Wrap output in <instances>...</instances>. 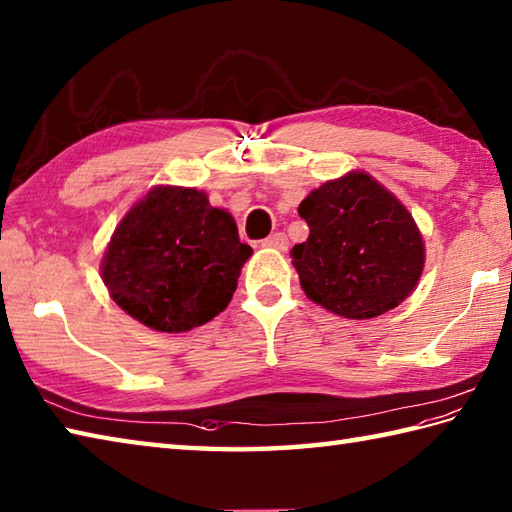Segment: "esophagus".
<instances>
[{"label":"esophagus","mask_w":512,"mask_h":512,"mask_svg":"<svg viewBox=\"0 0 512 512\" xmlns=\"http://www.w3.org/2000/svg\"><path fill=\"white\" fill-rule=\"evenodd\" d=\"M263 247L278 249V252H285V249L289 247V238H287V234H285V232L271 234L269 238H265V241H263Z\"/></svg>","instance_id":"1"}]
</instances>
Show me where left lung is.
I'll return each instance as SVG.
<instances>
[{
    "instance_id": "left-lung-1",
    "label": "left lung",
    "mask_w": 512,
    "mask_h": 512,
    "mask_svg": "<svg viewBox=\"0 0 512 512\" xmlns=\"http://www.w3.org/2000/svg\"><path fill=\"white\" fill-rule=\"evenodd\" d=\"M309 238L291 249L307 298L351 320L387 314L424 269V241L409 210L369 174L327 181L298 207Z\"/></svg>"
}]
</instances>
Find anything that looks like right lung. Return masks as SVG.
Here are the masks:
<instances>
[{
  "instance_id": "1",
  "label": "right lung",
  "mask_w": 512,
  "mask_h": 512,
  "mask_svg": "<svg viewBox=\"0 0 512 512\" xmlns=\"http://www.w3.org/2000/svg\"><path fill=\"white\" fill-rule=\"evenodd\" d=\"M252 247L194 187L159 185L114 229L101 260L112 300L145 327L181 333L229 305Z\"/></svg>"
}]
</instances>
